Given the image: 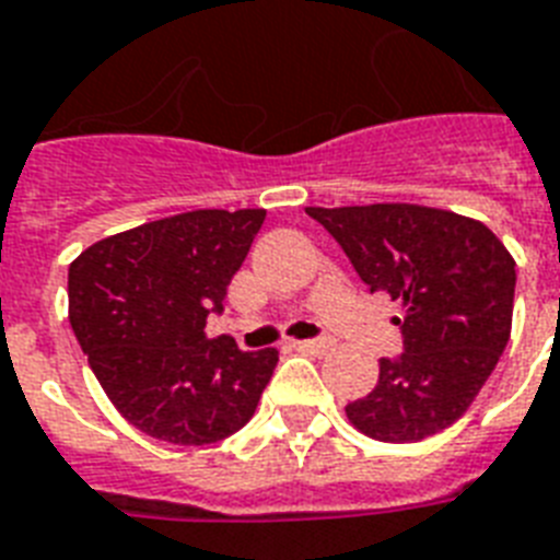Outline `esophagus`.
<instances>
[{
  "mask_svg": "<svg viewBox=\"0 0 560 560\" xmlns=\"http://www.w3.org/2000/svg\"><path fill=\"white\" fill-rule=\"evenodd\" d=\"M293 349L302 351V354H325V351L331 349V340H296Z\"/></svg>",
  "mask_w": 560,
  "mask_h": 560,
  "instance_id": "obj_1",
  "label": "esophagus"
}]
</instances>
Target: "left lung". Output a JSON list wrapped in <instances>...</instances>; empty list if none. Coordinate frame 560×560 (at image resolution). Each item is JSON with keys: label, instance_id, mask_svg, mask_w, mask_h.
Wrapping results in <instances>:
<instances>
[{"label": "left lung", "instance_id": "obj_1", "mask_svg": "<svg viewBox=\"0 0 560 560\" xmlns=\"http://www.w3.org/2000/svg\"><path fill=\"white\" fill-rule=\"evenodd\" d=\"M372 293L404 307V354L381 360L366 398L346 416L369 439L421 442L442 433L494 372L512 334L514 258L474 218L416 202L307 206Z\"/></svg>", "mask_w": 560, "mask_h": 560}]
</instances>
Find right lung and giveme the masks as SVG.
I'll list each match as a JSON object with an SVG mask.
<instances>
[{"instance_id":"right-lung-1","label":"right lung","mask_w":560,"mask_h":560,"mask_svg":"<svg viewBox=\"0 0 560 560\" xmlns=\"http://www.w3.org/2000/svg\"><path fill=\"white\" fill-rule=\"evenodd\" d=\"M264 209H197L109 235L69 267V323L113 407L151 439L211 444L253 418L279 351L206 337Z\"/></svg>"}]
</instances>
